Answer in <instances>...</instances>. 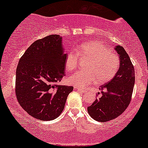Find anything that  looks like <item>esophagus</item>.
<instances>
[{"label": "esophagus", "mask_w": 148, "mask_h": 148, "mask_svg": "<svg viewBox=\"0 0 148 148\" xmlns=\"http://www.w3.org/2000/svg\"><path fill=\"white\" fill-rule=\"evenodd\" d=\"M74 90H78V91L81 92H82V93H83V92H86V90H85V89H82V88H76V87H74Z\"/></svg>", "instance_id": "1"}]
</instances>
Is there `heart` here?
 <instances>
[{
  "mask_svg": "<svg viewBox=\"0 0 148 148\" xmlns=\"http://www.w3.org/2000/svg\"><path fill=\"white\" fill-rule=\"evenodd\" d=\"M79 56L89 58L90 61L85 65V70L78 71L69 77V83L78 88H84L96 81L99 84L107 83L119 70V56L101 40L86 42L77 48V53L69 52L65 60L67 71L72 72L76 69Z\"/></svg>",
  "mask_w": 148,
  "mask_h": 148,
  "instance_id": "heart-1",
  "label": "heart"
}]
</instances>
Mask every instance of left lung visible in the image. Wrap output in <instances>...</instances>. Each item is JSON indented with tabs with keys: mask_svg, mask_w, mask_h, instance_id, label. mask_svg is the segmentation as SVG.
<instances>
[{
	"mask_svg": "<svg viewBox=\"0 0 148 148\" xmlns=\"http://www.w3.org/2000/svg\"><path fill=\"white\" fill-rule=\"evenodd\" d=\"M115 49L120 58L118 72L111 81L101 85V97L88 108L90 116L99 122L109 121L119 116L132 99L135 81L134 66L122 46H116Z\"/></svg>",
	"mask_w": 148,
	"mask_h": 148,
	"instance_id": "obj_1",
	"label": "left lung"
}]
</instances>
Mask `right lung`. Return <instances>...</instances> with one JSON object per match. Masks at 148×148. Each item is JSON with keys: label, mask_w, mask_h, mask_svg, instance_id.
Listing matches in <instances>:
<instances>
[{"label": "right lung", "mask_w": 148, "mask_h": 148, "mask_svg": "<svg viewBox=\"0 0 148 148\" xmlns=\"http://www.w3.org/2000/svg\"><path fill=\"white\" fill-rule=\"evenodd\" d=\"M62 37L51 34L34 42L21 56L16 74L15 93L24 110L40 121L62 113L72 86L58 85L65 76Z\"/></svg>", "instance_id": "1"}]
</instances>
